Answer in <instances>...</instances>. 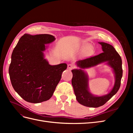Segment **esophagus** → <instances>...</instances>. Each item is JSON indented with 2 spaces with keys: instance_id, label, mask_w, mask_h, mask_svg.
Returning a JSON list of instances; mask_svg holds the SVG:
<instances>
[{
  "instance_id": "1",
  "label": "esophagus",
  "mask_w": 133,
  "mask_h": 133,
  "mask_svg": "<svg viewBox=\"0 0 133 133\" xmlns=\"http://www.w3.org/2000/svg\"><path fill=\"white\" fill-rule=\"evenodd\" d=\"M74 68H75V65H74L73 64H68V69L69 70L73 69H74Z\"/></svg>"
}]
</instances>
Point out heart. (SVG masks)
Wrapping results in <instances>:
<instances>
[{"instance_id": "obj_1", "label": "heart", "mask_w": 133, "mask_h": 133, "mask_svg": "<svg viewBox=\"0 0 133 133\" xmlns=\"http://www.w3.org/2000/svg\"><path fill=\"white\" fill-rule=\"evenodd\" d=\"M83 46H87L85 48V49H84V53L85 54H90L92 51V48L90 46H89V44H88L87 43H84V45H83Z\"/></svg>"}]
</instances>
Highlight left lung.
<instances>
[{"instance_id": "obj_1", "label": "left lung", "mask_w": 133, "mask_h": 133, "mask_svg": "<svg viewBox=\"0 0 133 133\" xmlns=\"http://www.w3.org/2000/svg\"><path fill=\"white\" fill-rule=\"evenodd\" d=\"M102 45L103 53L76 62L79 69L71 70L73 78L71 84L77 101L82 105L91 108H98L105 104L119 90L123 76L122 60L114 48L109 44L99 42ZM105 62L114 71L115 83L112 89L108 94L102 96H94L89 89V77L84 69Z\"/></svg>"}]
</instances>
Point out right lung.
<instances>
[{"instance_id":"obj_1","label":"right lung","mask_w":133,"mask_h":133,"mask_svg":"<svg viewBox=\"0 0 133 133\" xmlns=\"http://www.w3.org/2000/svg\"><path fill=\"white\" fill-rule=\"evenodd\" d=\"M55 40L50 34H25L13 51L9 68L11 85L28 102L39 103L49 100L66 69L65 63L51 65L44 58L46 44Z\"/></svg>"}]
</instances>
